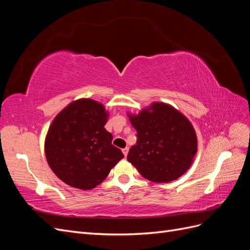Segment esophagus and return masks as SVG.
<instances>
[{
  "label": "esophagus",
  "instance_id": "esophagus-1",
  "mask_svg": "<svg viewBox=\"0 0 250 250\" xmlns=\"http://www.w3.org/2000/svg\"><path fill=\"white\" fill-rule=\"evenodd\" d=\"M128 147H126V148H124V149H122V152H123V154H124V156L126 157L127 156V154H128Z\"/></svg>",
  "mask_w": 250,
  "mask_h": 250
}]
</instances>
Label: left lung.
Segmentation results:
<instances>
[{"instance_id": "left-lung-1", "label": "left lung", "mask_w": 250, "mask_h": 250, "mask_svg": "<svg viewBox=\"0 0 250 250\" xmlns=\"http://www.w3.org/2000/svg\"><path fill=\"white\" fill-rule=\"evenodd\" d=\"M138 132L137 145L127 160L143 177L153 183H170L185 174L197 153V135L192 123L179 110L153 102L138 115L127 112Z\"/></svg>"}]
</instances>
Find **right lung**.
<instances>
[{
  "instance_id": "right-lung-1",
  "label": "right lung",
  "mask_w": 250,
  "mask_h": 250,
  "mask_svg": "<svg viewBox=\"0 0 250 250\" xmlns=\"http://www.w3.org/2000/svg\"><path fill=\"white\" fill-rule=\"evenodd\" d=\"M108 115L102 103L82 98L66 105L53 120L44 153L51 170L66 185L92 190L124 157L104 128Z\"/></svg>"
}]
</instances>
